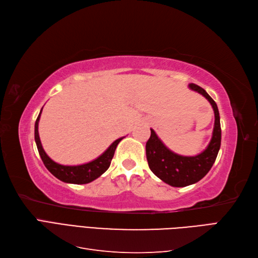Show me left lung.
<instances>
[{
	"label": "left lung",
	"mask_w": 258,
	"mask_h": 258,
	"mask_svg": "<svg viewBox=\"0 0 258 258\" xmlns=\"http://www.w3.org/2000/svg\"><path fill=\"white\" fill-rule=\"evenodd\" d=\"M189 88L199 92L200 95L208 99L214 111L215 121L213 135L206 150L196 156H182L175 154L161 142V140L153 129H151V137L146 142L148 167L161 181L173 187L188 186L197 183L202 177L206 176L210 169L212 168L221 147L222 130L220 113H218L215 101L198 85L189 84Z\"/></svg>",
	"instance_id": "obj_1"
}]
</instances>
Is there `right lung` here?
Returning <instances> with one entry per match:
<instances>
[{
    "instance_id": "1",
    "label": "right lung",
    "mask_w": 258,
    "mask_h": 258,
    "mask_svg": "<svg viewBox=\"0 0 258 258\" xmlns=\"http://www.w3.org/2000/svg\"><path fill=\"white\" fill-rule=\"evenodd\" d=\"M42 110L40 114H38L35 121L34 138L38 154H40L45 167L47 168L49 172L53 176H56L58 179H60V181L70 184H87L95 181V179L98 178L100 175H102L108 169V167H110L116 147L124 137L117 139L102 155L88 163H84V165L80 166L60 165V163L54 162L52 159H50L49 156L45 153L41 143L40 136H38V121H40Z\"/></svg>"
}]
</instances>
